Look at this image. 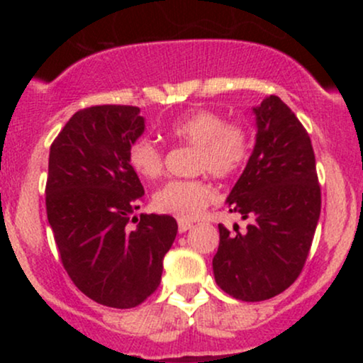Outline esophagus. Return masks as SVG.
I'll use <instances>...</instances> for the list:
<instances>
[{
	"mask_svg": "<svg viewBox=\"0 0 363 363\" xmlns=\"http://www.w3.org/2000/svg\"><path fill=\"white\" fill-rule=\"evenodd\" d=\"M177 223H179V234H184V232H187L191 227H193V223L186 222V220H179Z\"/></svg>",
	"mask_w": 363,
	"mask_h": 363,
	"instance_id": "esophagus-1",
	"label": "esophagus"
}]
</instances>
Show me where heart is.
Wrapping results in <instances>:
<instances>
[{
  "label": "heart",
  "mask_w": 363,
  "mask_h": 363,
  "mask_svg": "<svg viewBox=\"0 0 363 363\" xmlns=\"http://www.w3.org/2000/svg\"><path fill=\"white\" fill-rule=\"evenodd\" d=\"M169 135L196 147V172L230 177L239 172L251 153V138L240 124H227L222 114L198 109L184 112L169 126ZM131 169L143 179H157L164 170V155L155 141L140 138L128 150ZM215 199V189L203 179L169 181L153 194L152 205L158 213L193 220Z\"/></svg>",
  "instance_id": "b5f03b06"
}]
</instances>
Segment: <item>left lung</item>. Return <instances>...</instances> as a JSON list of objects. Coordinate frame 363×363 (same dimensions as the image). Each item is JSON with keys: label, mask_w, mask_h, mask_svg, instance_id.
I'll return each mask as SVG.
<instances>
[{"label": "left lung", "mask_w": 363, "mask_h": 363, "mask_svg": "<svg viewBox=\"0 0 363 363\" xmlns=\"http://www.w3.org/2000/svg\"><path fill=\"white\" fill-rule=\"evenodd\" d=\"M256 143L227 205L247 220L245 232L218 225L216 285L244 302L268 301L298 278L320 215L311 138L277 95L252 107Z\"/></svg>", "instance_id": "left-lung-1"}]
</instances>
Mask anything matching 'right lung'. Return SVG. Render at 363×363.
<instances>
[{
  "mask_svg": "<svg viewBox=\"0 0 363 363\" xmlns=\"http://www.w3.org/2000/svg\"><path fill=\"white\" fill-rule=\"evenodd\" d=\"M145 133L133 106H95L65 124L49 152L45 208L61 262L78 290L116 309L140 306L157 290L177 235L169 215H140L145 191L128 150Z\"/></svg>",
  "mask_w": 363,
  "mask_h": 363,
  "instance_id": "obj_1",
  "label": "right lung"
}]
</instances>
